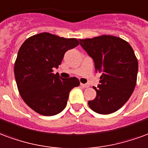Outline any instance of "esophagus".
<instances>
[{
	"label": "esophagus",
	"instance_id": "esophagus-1",
	"mask_svg": "<svg viewBox=\"0 0 148 148\" xmlns=\"http://www.w3.org/2000/svg\"><path fill=\"white\" fill-rule=\"evenodd\" d=\"M80 85H81V87H89V85L86 84H80Z\"/></svg>",
	"mask_w": 148,
	"mask_h": 148
}]
</instances>
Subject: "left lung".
I'll list each match as a JSON object with an SVG mask.
<instances>
[{"mask_svg":"<svg viewBox=\"0 0 148 148\" xmlns=\"http://www.w3.org/2000/svg\"><path fill=\"white\" fill-rule=\"evenodd\" d=\"M80 46L93 59L95 71L102 73L100 84L94 87L95 99L88 105L95 112L110 114L121 108L134 90L138 61L126 41L112 35L79 39Z\"/></svg>","mask_w":148,"mask_h":148,"instance_id":"1","label":"left lung"}]
</instances>
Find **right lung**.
Wrapping results in <instances>:
<instances>
[{"label":"right lung","mask_w":148,"mask_h":148,"mask_svg":"<svg viewBox=\"0 0 148 148\" xmlns=\"http://www.w3.org/2000/svg\"><path fill=\"white\" fill-rule=\"evenodd\" d=\"M79 45L76 38H64L47 32L28 38L19 48L14 73L20 95L30 108L44 116L61 113L69 92L78 87L75 77L65 79L53 73L64 55Z\"/></svg>","instance_id":"right-lung-1"}]
</instances>
